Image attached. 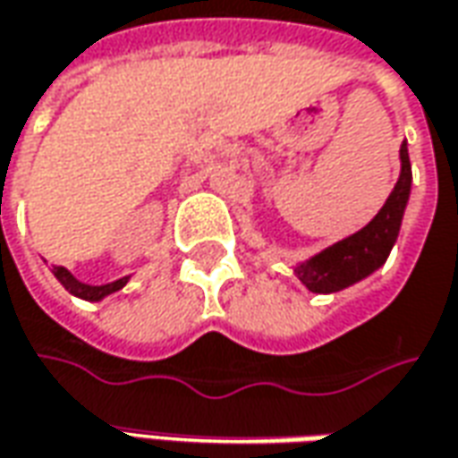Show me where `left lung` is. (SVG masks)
I'll return each mask as SVG.
<instances>
[{
	"mask_svg": "<svg viewBox=\"0 0 458 458\" xmlns=\"http://www.w3.org/2000/svg\"><path fill=\"white\" fill-rule=\"evenodd\" d=\"M401 177L395 182L390 198L386 199L383 210L375 215L365 228L293 268L309 292H339V289L372 274L380 263H386L387 253L398 238L403 210H405L408 192H411V159H408L405 144H401Z\"/></svg>",
	"mask_w": 458,
	"mask_h": 458,
	"instance_id": "obj_1",
	"label": "left lung"
}]
</instances>
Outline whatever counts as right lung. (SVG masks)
<instances>
[{"instance_id":"add662e5","label":"right lung","mask_w":458,"mask_h":458,"mask_svg":"<svg viewBox=\"0 0 458 458\" xmlns=\"http://www.w3.org/2000/svg\"><path fill=\"white\" fill-rule=\"evenodd\" d=\"M53 274H55L57 281H60L68 292L75 293V296H81V299H86V301H98V299L108 296V293L119 292V289L126 286V281H129V276H126V278H119V281H114V284H106V286H86V284H78V281H75V278H72L63 266L53 268Z\"/></svg>"}]
</instances>
